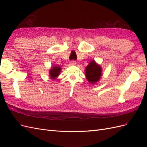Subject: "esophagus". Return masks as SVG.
<instances>
[{
  "mask_svg": "<svg viewBox=\"0 0 147 147\" xmlns=\"http://www.w3.org/2000/svg\"><path fill=\"white\" fill-rule=\"evenodd\" d=\"M75 64H76V62H75V61H72L70 63V65H75Z\"/></svg>",
  "mask_w": 147,
  "mask_h": 147,
  "instance_id": "obj_1",
  "label": "esophagus"
}]
</instances>
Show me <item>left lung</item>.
Here are the masks:
<instances>
[{"label":"left lung","mask_w":147,"mask_h":147,"mask_svg":"<svg viewBox=\"0 0 147 147\" xmlns=\"http://www.w3.org/2000/svg\"><path fill=\"white\" fill-rule=\"evenodd\" d=\"M100 66L96 63V62L92 61L86 67V77L89 82L95 83L98 82L101 76Z\"/></svg>","instance_id":"left-lung-1"}]
</instances>
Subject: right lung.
Listing matches in <instances>:
<instances>
[{"mask_svg": "<svg viewBox=\"0 0 147 147\" xmlns=\"http://www.w3.org/2000/svg\"><path fill=\"white\" fill-rule=\"evenodd\" d=\"M61 68L59 66H55L50 71V75L51 79H55L61 72Z\"/></svg>", "mask_w": 147, "mask_h": 147, "instance_id": "obj_1", "label": "right lung"}]
</instances>
